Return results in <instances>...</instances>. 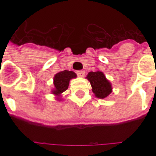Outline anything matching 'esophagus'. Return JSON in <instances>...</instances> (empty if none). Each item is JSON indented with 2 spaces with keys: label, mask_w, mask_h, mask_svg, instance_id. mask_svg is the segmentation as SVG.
Segmentation results:
<instances>
[{
  "label": "esophagus",
  "mask_w": 156,
  "mask_h": 156,
  "mask_svg": "<svg viewBox=\"0 0 156 156\" xmlns=\"http://www.w3.org/2000/svg\"><path fill=\"white\" fill-rule=\"evenodd\" d=\"M77 74H78V77L80 78H83L85 74V72L83 70H79V71H77Z\"/></svg>",
  "instance_id": "esophagus-1"
}]
</instances>
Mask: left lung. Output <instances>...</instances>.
<instances>
[{"mask_svg":"<svg viewBox=\"0 0 156 156\" xmlns=\"http://www.w3.org/2000/svg\"><path fill=\"white\" fill-rule=\"evenodd\" d=\"M86 78L92 86V91L98 98H105L113 91L112 84L103 72H89Z\"/></svg>","mask_w":156,"mask_h":156,"instance_id":"left-lung-1","label":"left lung"}]
</instances>
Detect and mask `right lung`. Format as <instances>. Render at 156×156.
Returning a JSON list of instances; mask_svg holds the SVG:
<instances>
[{"label": "right lung", "mask_w": 156, "mask_h": 156, "mask_svg": "<svg viewBox=\"0 0 156 156\" xmlns=\"http://www.w3.org/2000/svg\"><path fill=\"white\" fill-rule=\"evenodd\" d=\"M76 78H77V74L74 72L68 71V70L58 72V73L54 75L53 88L51 89V93L56 96L55 98L58 101L63 100L62 99V94L68 89L70 80Z\"/></svg>", "instance_id": "1"}]
</instances>
